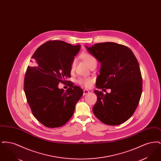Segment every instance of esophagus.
<instances>
[{
  "label": "esophagus",
  "mask_w": 161,
  "mask_h": 161,
  "mask_svg": "<svg viewBox=\"0 0 161 161\" xmlns=\"http://www.w3.org/2000/svg\"><path fill=\"white\" fill-rule=\"evenodd\" d=\"M89 93V91H88V90H86V89L83 90V95H86L88 94Z\"/></svg>",
  "instance_id": "obj_1"
}]
</instances>
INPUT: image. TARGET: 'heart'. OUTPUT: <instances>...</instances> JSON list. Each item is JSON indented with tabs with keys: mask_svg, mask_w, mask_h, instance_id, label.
Returning a JSON list of instances; mask_svg holds the SVG:
<instances>
[{
	"mask_svg": "<svg viewBox=\"0 0 161 161\" xmlns=\"http://www.w3.org/2000/svg\"><path fill=\"white\" fill-rule=\"evenodd\" d=\"M81 58L83 60V61L90 67L93 63L97 62L96 59L91 55V54L87 53H83L81 55ZM75 67V60L72 61L70 66L71 70H74ZM92 81L91 78H80L78 80V83L81 86H83L85 87H89L92 84Z\"/></svg>",
	"mask_w": 161,
	"mask_h": 161,
	"instance_id": "1",
	"label": "heart"
}]
</instances>
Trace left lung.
I'll return each mask as SVG.
<instances>
[{
	"label": "left lung",
	"mask_w": 161,
	"mask_h": 161,
	"mask_svg": "<svg viewBox=\"0 0 161 161\" xmlns=\"http://www.w3.org/2000/svg\"><path fill=\"white\" fill-rule=\"evenodd\" d=\"M85 47L101 63L97 88L111 89L106 95L94 91L97 96L94 115L110 125L125 122L135 111L142 93V80L136 58L128 47L114 42Z\"/></svg>",
	"instance_id": "left-lung-1"
}]
</instances>
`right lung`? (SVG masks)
Listing matches in <instances>:
<instances>
[{"mask_svg": "<svg viewBox=\"0 0 161 161\" xmlns=\"http://www.w3.org/2000/svg\"><path fill=\"white\" fill-rule=\"evenodd\" d=\"M80 45L60 40L49 41L32 56L24 80V91L34 117L49 128L59 127L72 116L83 90L70 82L66 91L58 88L70 77V66Z\"/></svg>", "mask_w": 161, "mask_h": 161, "instance_id": "add662e5", "label": "right lung"}]
</instances>
